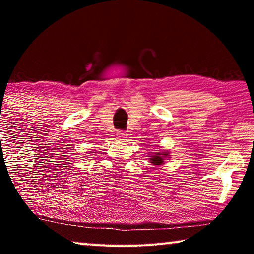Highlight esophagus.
<instances>
[{
    "instance_id": "34e87169",
    "label": "esophagus",
    "mask_w": 254,
    "mask_h": 254,
    "mask_svg": "<svg viewBox=\"0 0 254 254\" xmlns=\"http://www.w3.org/2000/svg\"><path fill=\"white\" fill-rule=\"evenodd\" d=\"M126 133H124L123 131H120V132H118V136L120 137V139H123V137H126Z\"/></svg>"
}]
</instances>
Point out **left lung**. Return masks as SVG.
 I'll list each match as a JSON object with an SVG mask.
<instances>
[{
	"mask_svg": "<svg viewBox=\"0 0 254 254\" xmlns=\"http://www.w3.org/2000/svg\"><path fill=\"white\" fill-rule=\"evenodd\" d=\"M166 158H169V152H157L152 154V156H150V162L152 163V165H162L163 160H165Z\"/></svg>",
	"mask_w": 254,
	"mask_h": 254,
	"instance_id": "left-lung-1",
	"label": "left lung"
}]
</instances>
